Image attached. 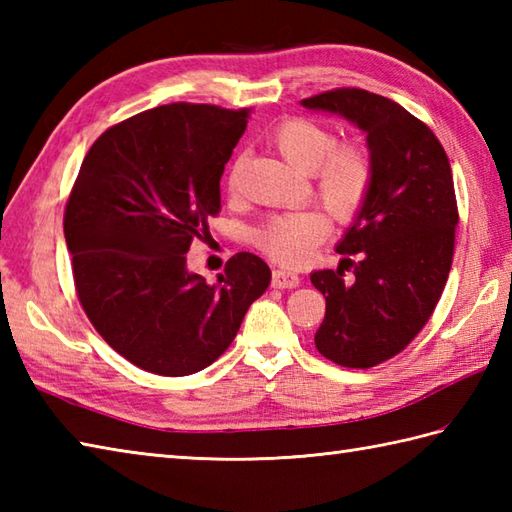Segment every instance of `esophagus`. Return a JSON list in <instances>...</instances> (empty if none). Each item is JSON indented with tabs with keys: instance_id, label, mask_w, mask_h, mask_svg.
I'll return each mask as SVG.
<instances>
[{
	"instance_id": "esophagus-1",
	"label": "esophagus",
	"mask_w": 512,
	"mask_h": 512,
	"mask_svg": "<svg viewBox=\"0 0 512 512\" xmlns=\"http://www.w3.org/2000/svg\"><path fill=\"white\" fill-rule=\"evenodd\" d=\"M299 282H302V279H299V275L293 273V270H288V268L273 270V286L275 288H297Z\"/></svg>"
}]
</instances>
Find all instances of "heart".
<instances>
[{"label":"heart","mask_w":512,"mask_h":512,"mask_svg":"<svg viewBox=\"0 0 512 512\" xmlns=\"http://www.w3.org/2000/svg\"><path fill=\"white\" fill-rule=\"evenodd\" d=\"M270 142L284 162L313 177L317 199L339 222H348L362 210L375 175L373 157L364 144L353 139L337 142L333 130L308 117L286 119L273 130ZM233 188L235 182L230 179V190ZM328 228L324 213L302 210L270 219L259 230L257 244L275 262L299 266L324 242Z\"/></svg>","instance_id":"heart-1"}]
</instances>
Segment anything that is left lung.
I'll use <instances>...</instances> for the list:
<instances>
[{"label":"left lung","instance_id":"8db88e82","mask_svg":"<svg viewBox=\"0 0 512 512\" xmlns=\"http://www.w3.org/2000/svg\"><path fill=\"white\" fill-rule=\"evenodd\" d=\"M302 106L353 122L373 157L366 204L337 244L346 257L310 275L326 297L317 350L339 366L370 368L413 342L444 293L459 222L453 170L433 130L393 99L335 88Z\"/></svg>","mask_w":512,"mask_h":512}]
</instances>
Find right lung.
<instances>
[{
    "label": "right lung",
    "instance_id": "1",
    "mask_svg": "<svg viewBox=\"0 0 512 512\" xmlns=\"http://www.w3.org/2000/svg\"><path fill=\"white\" fill-rule=\"evenodd\" d=\"M248 108L168 104L110 126L70 190L64 235L90 324L130 364L164 377L204 370L233 342L270 268L237 253L215 284L186 268L222 208L219 179Z\"/></svg>",
    "mask_w": 512,
    "mask_h": 512
}]
</instances>
